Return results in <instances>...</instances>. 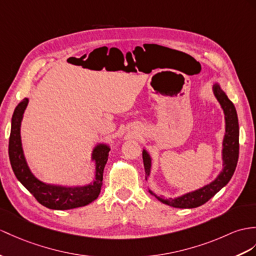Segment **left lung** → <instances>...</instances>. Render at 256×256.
<instances>
[{
    "label": "left lung",
    "instance_id": "8db88e82",
    "mask_svg": "<svg viewBox=\"0 0 256 256\" xmlns=\"http://www.w3.org/2000/svg\"><path fill=\"white\" fill-rule=\"evenodd\" d=\"M213 90L216 98L218 100V102L220 103L224 110L226 120V134L222 143V172L218 175V177L214 182H212L210 184L205 186L198 190L186 193V194L176 198H160L156 194H154L152 191H150V193L156 198L158 201L164 204L170 205L172 208H193L201 206V205L206 203L210 198H213L218 191L229 182V180L232 179L236 170V163H238L239 158V124L238 116H236V110L232 102L228 98L226 93L220 89V86L214 84ZM142 158L143 165H144L146 179L148 176L150 175V170H151V158H150V155L148 154L146 150H143L142 152Z\"/></svg>",
    "mask_w": 256,
    "mask_h": 256
}]
</instances>
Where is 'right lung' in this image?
<instances>
[{
  "label": "right lung",
  "mask_w": 256,
  "mask_h": 256,
  "mask_svg": "<svg viewBox=\"0 0 256 256\" xmlns=\"http://www.w3.org/2000/svg\"><path fill=\"white\" fill-rule=\"evenodd\" d=\"M28 98L17 105L12 117V129L8 142V155L16 178L36 200L51 210H70L84 206L98 196L103 186V170L108 158L110 148L98 144L93 150L92 160H96V182L84 186H60L46 184L36 179L30 172L24 156L20 140V124Z\"/></svg>",
  "instance_id": "1"
}]
</instances>
